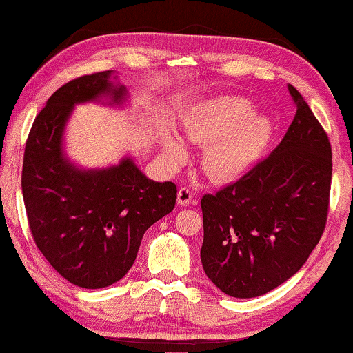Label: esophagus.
<instances>
[{"mask_svg": "<svg viewBox=\"0 0 353 353\" xmlns=\"http://www.w3.org/2000/svg\"><path fill=\"white\" fill-rule=\"evenodd\" d=\"M192 197H194V194H192V191H189L188 188H181V189H178V196H176V202H178V205H181V207H188L189 203L192 202Z\"/></svg>", "mask_w": 353, "mask_h": 353, "instance_id": "esophagus-1", "label": "esophagus"}]
</instances>
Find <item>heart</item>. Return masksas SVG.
<instances>
[{"mask_svg":"<svg viewBox=\"0 0 353 353\" xmlns=\"http://www.w3.org/2000/svg\"><path fill=\"white\" fill-rule=\"evenodd\" d=\"M185 135L189 141L207 145L202 154L207 175L214 181L231 183L263 159L274 124L242 97L218 95L192 106L185 121ZM164 150L175 164L185 161L186 146L176 135H165Z\"/></svg>","mask_w":353,"mask_h":353,"instance_id":"obj_1","label":"heart"}]
</instances>
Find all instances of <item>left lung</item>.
I'll use <instances>...</instances> for the list:
<instances>
[{
  "mask_svg": "<svg viewBox=\"0 0 353 353\" xmlns=\"http://www.w3.org/2000/svg\"><path fill=\"white\" fill-rule=\"evenodd\" d=\"M288 90L296 116L280 145L201 202L202 268L232 298H256L293 277L326 224L331 145L303 95L293 85Z\"/></svg>",
  "mask_w": 353,
  "mask_h": 353,
  "instance_id": "8db88e82",
  "label": "left lung"
}]
</instances>
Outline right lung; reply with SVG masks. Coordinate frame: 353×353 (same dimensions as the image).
Segmentation results:
<instances>
[{"instance_id": "1", "label": "right lung", "mask_w": 353, "mask_h": 353, "mask_svg": "<svg viewBox=\"0 0 353 353\" xmlns=\"http://www.w3.org/2000/svg\"><path fill=\"white\" fill-rule=\"evenodd\" d=\"M127 100L114 70L70 81L50 95L25 145L30 231L50 265L81 288H105L124 277L143 234L176 202V186L150 180L130 156L103 168L79 167L66 156L65 129L76 105L122 108Z\"/></svg>"}]
</instances>
